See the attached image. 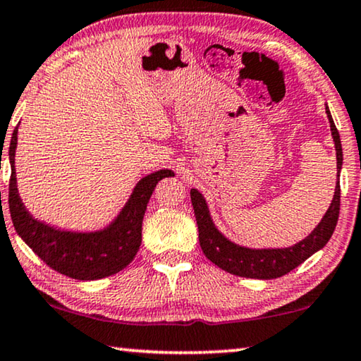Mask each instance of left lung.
<instances>
[{
    "instance_id": "1",
    "label": "left lung",
    "mask_w": 361,
    "mask_h": 361,
    "mask_svg": "<svg viewBox=\"0 0 361 361\" xmlns=\"http://www.w3.org/2000/svg\"><path fill=\"white\" fill-rule=\"evenodd\" d=\"M326 114L329 123H331L334 145H336L337 151V171L338 176H341L343 161L341 137H338L336 123H334L327 106ZM190 200L197 218L198 241H200V247L203 254L207 255V259L218 265L219 269L228 271V274L245 276V279L270 280L283 276L296 269L307 257H311L312 254L322 249L331 239L338 219V210H341V180L337 179L331 207L321 219V223L314 228V231L298 244L283 249H249L231 243L216 229L202 193L197 189H192Z\"/></svg>"
}]
</instances>
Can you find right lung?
I'll return each instance as SVG.
<instances>
[{
  "label": "right lung",
  "mask_w": 361,
  "mask_h": 361,
  "mask_svg": "<svg viewBox=\"0 0 361 361\" xmlns=\"http://www.w3.org/2000/svg\"><path fill=\"white\" fill-rule=\"evenodd\" d=\"M18 146V127L9 145V212L16 233L44 262L61 275L76 280H99L117 274L132 262L142 244V223L156 184L174 176L169 169L143 177L133 189L120 215L107 228L94 233L61 231L32 218L20 202L16 185L14 154Z\"/></svg>",
  "instance_id": "add662e5"
}]
</instances>
